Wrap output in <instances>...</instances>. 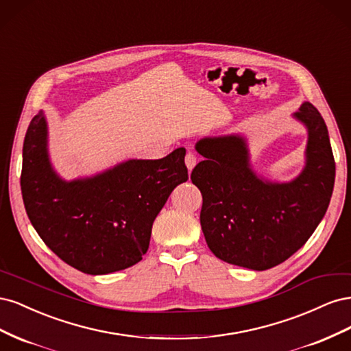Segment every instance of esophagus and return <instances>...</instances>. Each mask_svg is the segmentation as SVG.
<instances>
[{"mask_svg": "<svg viewBox=\"0 0 351 351\" xmlns=\"http://www.w3.org/2000/svg\"><path fill=\"white\" fill-rule=\"evenodd\" d=\"M184 162H186V167H187L189 171H192V169L196 165V162H197V158H196L195 152H187V155L184 158Z\"/></svg>", "mask_w": 351, "mask_h": 351, "instance_id": "esophagus-1", "label": "esophagus"}]
</instances>
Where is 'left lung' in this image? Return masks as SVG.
<instances>
[{"mask_svg":"<svg viewBox=\"0 0 351 351\" xmlns=\"http://www.w3.org/2000/svg\"><path fill=\"white\" fill-rule=\"evenodd\" d=\"M294 117L307 129L306 167L290 183H272L250 168L249 149L237 134L205 137V156L192 171L202 193L200 226L217 258L265 271L289 259L319 226L335 182V161L326 124L311 102Z\"/></svg>","mask_w":351,"mask_h":351,"instance_id":"1","label":"left lung"}]
</instances>
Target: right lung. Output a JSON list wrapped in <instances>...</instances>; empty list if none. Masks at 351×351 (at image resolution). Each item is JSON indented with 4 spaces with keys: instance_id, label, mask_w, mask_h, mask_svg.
<instances>
[{
    "instance_id": "1",
    "label": "right lung",
    "mask_w": 351,
    "mask_h": 351,
    "mask_svg": "<svg viewBox=\"0 0 351 351\" xmlns=\"http://www.w3.org/2000/svg\"><path fill=\"white\" fill-rule=\"evenodd\" d=\"M47 145V120L39 112L27 127L20 177L27 217L39 237L84 274H110L142 261L156 215L189 178L184 147L66 182L52 169Z\"/></svg>"
}]
</instances>
